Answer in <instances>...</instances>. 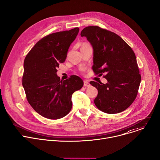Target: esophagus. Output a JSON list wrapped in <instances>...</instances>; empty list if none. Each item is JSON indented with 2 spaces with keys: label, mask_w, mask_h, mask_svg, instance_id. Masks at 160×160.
Segmentation results:
<instances>
[{
  "label": "esophagus",
  "mask_w": 160,
  "mask_h": 160,
  "mask_svg": "<svg viewBox=\"0 0 160 160\" xmlns=\"http://www.w3.org/2000/svg\"><path fill=\"white\" fill-rule=\"evenodd\" d=\"M90 85V84L87 81H84V83H83V86H84V87H89Z\"/></svg>",
  "instance_id": "esophagus-1"
}]
</instances>
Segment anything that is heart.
I'll return each instance as SVG.
<instances>
[{"instance_id":"b5f03b06","label":"heart","mask_w":160,"mask_h":160,"mask_svg":"<svg viewBox=\"0 0 160 160\" xmlns=\"http://www.w3.org/2000/svg\"><path fill=\"white\" fill-rule=\"evenodd\" d=\"M86 45H88V44H87V43H83V44L82 45V48H83V47H84V46H86Z\"/></svg>"}]
</instances>
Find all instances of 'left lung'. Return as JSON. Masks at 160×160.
<instances>
[{"instance_id":"left-lung-1","label":"left lung","mask_w":160,"mask_h":160,"mask_svg":"<svg viewBox=\"0 0 160 160\" xmlns=\"http://www.w3.org/2000/svg\"><path fill=\"white\" fill-rule=\"evenodd\" d=\"M80 35L85 37L94 50L92 70L108 83L91 81L98 90L94 99L97 108L109 114L127 109L138 93L141 76L134 52L117 34L98 26L85 27Z\"/></svg>"}]
</instances>
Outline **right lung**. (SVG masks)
<instances>
[{"mask_svg":"<svg viewBox=\"0 0 160 160\" xmlns=\"http://www.w3.org/2000/svg\"><path fill=\"white\" fill-rule=\"evenodd\" d=\"M78 32L77 27L45 36L25 57L22 84L27 101L46 118L57 120L67 115L72 108V94L83 85L78 76L72 75L62 81L56 73Z\"/></svg>","mask_w":160,"mask_h":160,"instance_id":"obj_1","label":"right lung"}]
</instances>
